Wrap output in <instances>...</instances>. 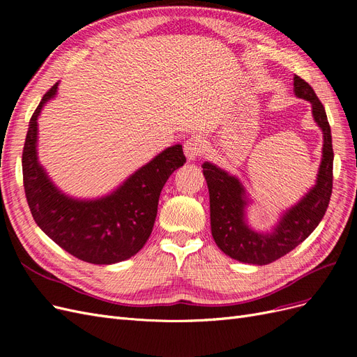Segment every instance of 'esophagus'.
I'll list each match as a JSON object with an SVG mask.
<instances>
[{
  "label": "esophagus",
  "instance_id": "obj_1",
  "mask_svg": "<svg viewBox=\"0 0 357 357\" xmlns=\"http://www.w3.org/2000/svg\"><path fill=\"white\" fill-rule=\"evenodd\" d=\"M202 152V143L198 137H190L185 143V155L189 162L197 160Z\"/></svg>",
  "mask_w": 357,
  "mask_h": 357
}]
</instances>
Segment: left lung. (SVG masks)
I'll return each mask as SVG.
<instances>
[{
  "instance_id": "left-lung-1",
  "label": "left lung",
  "mask_w": 357,
  "mask_h": 357,
  "mask_svg": "<svg viewBox=\"0 0 357 357\" xmlns=\"http://www.w3.org/2000/svg\"><path fill=\"white\" fill-rule=\"evenodd\" d=\"M294 92L311 104V114L323 134L321 160L316 183L291 207L283 210L271 229L257 231L248 222V208L255 201L243 181L205 160L204 177L210 193L211 235L220 250L244 264L268 265L294 250L317 228L329 205L332 193L333 150L331 126L325 107L311 86L298 75L294 77Z\"/></svg>"
}]
</instances>
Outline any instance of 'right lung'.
Masks as SVG:
<instances>
[{
	"label": "right lung",
	"mask_w": 357,
	"mask_h": 357,
	"mask_svg": "<svg viewBox=\"0 0 357 357\" xmlns=\"http://www.w3.org/2000/svg\"><path fill=\"white\" fill-rule=\"evenodd\" d=\"M59 82L29 121L22 155L24 188L32 218L52 241L80 261L113 265L137 255L152 234L160 190L186 162L181 144L162 150L112 192L75 198L61 190L38 160V117L56 98Z\"/></svg>",
	"instance_id": "1"
}]
</instances>
